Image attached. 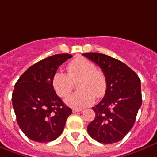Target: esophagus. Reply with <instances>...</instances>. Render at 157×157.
<instances>
[{"mask_svg": "<svg viewBox=\"0 0 157 157\" xmlns=\"http://www.w3.org/2000/svg\"><path fill=\"white\" fill-rule=\"evenodd\" d=\"M82 110H80V109H76V108H74L72 110L73 113H76V112H78V111H81Z\"/></svg>", "mask_w": 157, "mask_h": 157, "instance_id": "esophagus-1", "label": "esophagus"}]
</instances>
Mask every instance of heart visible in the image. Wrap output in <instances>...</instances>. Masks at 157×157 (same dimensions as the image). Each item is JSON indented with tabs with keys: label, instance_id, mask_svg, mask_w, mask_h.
I'll return each mask as SVG.
<instances>
[{
	"label": "heart",
	"instance_id": "b5f03b06",
	"mask_svg": "<svg viewBox=\"0 0 157 157\" xmlns=\"http://www.w3.org/2000/svg\"><path fill=\"white\" fill-rule=\"evenodd\" d=\"M68 75L56 72L52 78V86L60 98H66L73 89L74 82H78L75 92L66 98L65 103L70 106L82 108L91 105L94 98L105 95L107 80L105 74L97 69L94 63L84 58H78L67 65Z\"/></svg>",
	"mask_w": 157,
	"mask_h": 157
}]
</instances>
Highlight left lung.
I'll use <instances>...</instances> for the list:
<instances>
[{
    "mask_svg": "<svg viewBox=\"0 0 157 157\" xmlns=\"http://www.w3.org/2000/svg\"><path fill=\"white\" fill-rule=\"evenodd\" d=\"M102 70L107 88L100 103L92 107L95 119L87 133L99 143H117L131 130L142 105L139 78L124 63L101 53H84Z\"/></svg>",
    "mask_w": 157,
    "mask_h": 157,
    "instance_id": "left-lung-1",
    "label": "left lung"
}]
</instances>
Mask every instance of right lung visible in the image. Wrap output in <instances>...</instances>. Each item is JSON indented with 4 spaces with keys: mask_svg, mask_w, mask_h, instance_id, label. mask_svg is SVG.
<instances>
[{
    "mask_svg": "<svg viewBox=\"0 0 157 157\" xmlns=\"http://www.w3.org/2000/svg\"><path fill=\"white\" fill-rule=\"evenodd\" d=\"M72 57L57 54L33 65L14 85L12 104L17 123L31 140L48 143L62 133L71 108L64 104L52 86L59 65Z\"/></svg>",
    "mask_w": 157,
    "mask_h": 157,
    "instance_id": "add662e5",
    "label": "right lung"
}]
</instances>
